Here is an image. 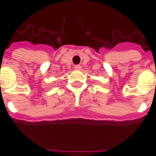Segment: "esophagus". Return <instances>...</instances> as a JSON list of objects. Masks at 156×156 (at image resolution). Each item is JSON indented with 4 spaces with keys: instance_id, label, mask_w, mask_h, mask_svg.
Wrapping results in <instances>:
<instances>
[{
    "instance_id": "obj_1",
    "label": "esophagus",
    "mask_w": 156,
    "mask_h": 156,
    "mask_svg": "<svg viewBox=\"0 0 156 156\" xmlns=\"http://www.w3.org/2000/svg\"><path fill=\"white\" fill-rule=\"evenodd\" d=\"M74 68L75 69H76V70H80V69H81L82 68V66L81 65H75L74 66Z\"/></svg>"
}]
</instances>
